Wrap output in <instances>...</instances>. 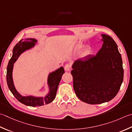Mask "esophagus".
<instances>
[{"label": "esophagus", "mask_w": 132, "mask_h": 132, "mask_svg": "<svg viewBox=\"0 0 132 132\" xmlns=\"http://www.w3.org/2000/svg\"><path fill=\"white\" fill-rule=\"evenodd\" d=\"M70 68H71V64L70 63H67L65 65V66H64V70H65V71H70Z\"/></svg>", "instance_id": "1"}]
</instances>
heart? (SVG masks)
<instances>
[{"label":"heart","instance_id":"heart-1","mask_svg":"<svg viewBox=\"0 0 132 132\" xmlns=\"http://www.w3.org/2000/svg\"><path fill=\"white\" fill-rule=\"evenodd\" d=\"M83 43L79 42L78 43V45H77V47H76V49L77 50H80L82 47H83ZM91 51H92V49L90 47H86V48H85L84 49V50L82 51L81 53V55L82 56H86L87 55H89V54L91 53Z\"/></svg>","mask_w":132,"mask_h":132}]
</instances>
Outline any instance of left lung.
<instances>
[{"instance_id":"8db88e82","label":"left lung","mask_w":132,"mask_h":132,"mask_svg":"<svg viewBox=\"0 0 132 132\" xmlns=\"http://www.w3.org/2000/svg\"><path fill=\"white\" fill-rule=\"evenodd\" d=\"M102 37V47L96 55L78 59L72 66L75 93L79 100L89 104L112 100L123 81L122 61L117 44L109 35Z\"/></svg>"}]
</instances>
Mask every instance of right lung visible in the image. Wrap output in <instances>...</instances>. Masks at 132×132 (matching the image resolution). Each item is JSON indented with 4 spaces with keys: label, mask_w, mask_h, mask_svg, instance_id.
I'll return each instance as SVG.
<instances>
[{
    "label": "right lung",
    "mask_w": 132,
    "mask_h": 132,
    "mask_svg": "<svg viewBox=\"0 0 132 132\" xmlns=\"http://www.w3.org/2000/svg\"><path fill=\"white\" fill-rule=\"evenodd\" d=\"M37 40L35 39L28 38L24 40L21 39L13 48L12 56L8 64L7 68V83L8 87L14 96L22 104L30 106H40L48 104L55 99L56 92L62 76L64 73L63 67L49 74L48 77V84L50 92L45 97H35L32 96L23 97L18 93L15 89L13 83L12 73L13 66L15 62L23 52L34 46Z\"/></svg>",
    "instance_id": "add662e5"
}]
</instances>
